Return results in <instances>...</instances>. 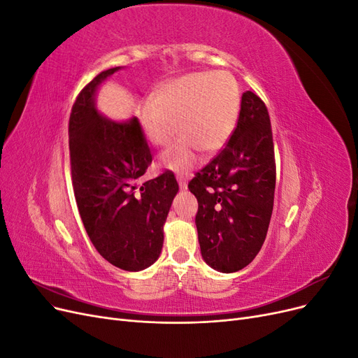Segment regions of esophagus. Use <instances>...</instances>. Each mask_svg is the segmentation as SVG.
Segmentation results:
<instances>
[{
  "instance_id": "esophagus-1",
  "label": "esophagus",
  "mask_w": 358,
  "mask_h": 358,
  "mask_svg": "<svg viewBox=\"0 0 358 358\" xmlns=\"http://www.w3.org/2000/svg\"><path fill=\"white\" fill-rule=\"evenodd\" d=\"M178 183H179V188L180 189H187V187H188V182L183 179L182 176H178Z\"/></svg>"
}]
</instances>
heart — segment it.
<instances>
[{
    "instance_id": "obj_1",
    "label": "heart",
    "mask_w": 358,
    "mask_h": 358,
    "mask_svg": "<svg viewBox=\"0 0 358 358\" xmlns=\"http://www.w3.org/2000/svg\"><path fill=\"white\" fill-rule=\"evenodd\" d=\"M241 110L239 85L229 71L191 73L162 83L140 104V121L149 142L164 148L179 133L182 138L162 154L161 164L187 171L197 164L200 149L216 154L229 142Z\"/></svg>"
}]
</instances>
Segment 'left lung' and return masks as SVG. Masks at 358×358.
I'll return each mask as SVG.
<instances>
[{
	"label": "left lung",
	"mask_w": 358,
	"mask_h": 358,
	"mask_svg": "<svg viewBox=\"0 0 358 358\" xmlns=\"http://www.w3.org/2000/svg\"><path fill=\"white\" fill-rule=\"evenodd\" d=\"M275 183L267 107L258 95L246 91L225 148L188 183L199 201L196 225L201 257L212 268L237 272L259 252L273 210Z\"/></svg>",
	"instance_id": "left-lung-1"
}]
</instances>
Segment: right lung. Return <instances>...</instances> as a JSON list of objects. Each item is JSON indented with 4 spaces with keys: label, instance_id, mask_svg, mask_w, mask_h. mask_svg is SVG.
<instances>
[{
    "label": "right lung",
    "instance_id": "1",
    "mask_svg": "<svg viewBox=\"0 0 358 358\" xmlns=\"http://www.w3.org/2000/svg\"><path fill=\"white\" fill-rule=\"evenodd\" d=\"M119 67L96 74L76 99L69 121L71 182L92 245L110 264L138 272L154 264L179 191L173 171L142 180L152 162L138 119L113 122L95 109L99 85Z\"/></svg>",
    "mask_w": 358,
    "mask_h": 358
}]
</instances>
